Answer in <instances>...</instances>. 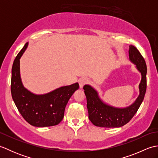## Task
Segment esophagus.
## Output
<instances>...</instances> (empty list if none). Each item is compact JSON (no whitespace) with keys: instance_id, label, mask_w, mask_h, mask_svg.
<instances>
[{"instance_id":"obj_1","label":"esophagus","mask_w":158,"mask_h":158,"mask_svg":"<svg viewBox=\"0 0 158 158\" xmlns=\"http://www.w3.org/2000/svg\"><path fill=\"white\" fill-rule=\"evenodd\" d=\"M88 81H89V80L88 78H86V77H82V78H81L79 80V88H83V87L84 86V85H85Z\"/></svg>"}]
</instances>
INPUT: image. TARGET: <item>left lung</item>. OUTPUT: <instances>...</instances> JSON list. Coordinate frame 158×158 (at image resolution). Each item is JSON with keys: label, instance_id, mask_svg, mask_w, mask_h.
Segmentation results:
<instances>
[{"label": "left lung", "instance_id": "left-lung-1", "mask_svg": "<svg viewBox=\"0 0 158 158\" xmlns=\"http://www.w3.org/2000/svg\"><path fill=\"white\" fill-rule=\"evenodd\" d=\"M129 58L135 64L141 75L139 85V95L132 105L118 108L105 103L100 98L98 92L89 85L83 86L87 99L88 117L96 126L103 127H119L128 123L143 101L147 88V66L145 60L135 46L130 45Z\"/></svg>", "mask_w": 158, "mask_h": 158}]
</instances>
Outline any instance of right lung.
Wrapping results in <instances>:
<instances>
[{
    "label": "right lung",
    "mask_w": 158,
    "mask_h": 158,
    "mask_svg": "<svg viewBox=\"0 0 158 158\" xmlns=\"http://www.w3.org/2000/svg\"><path fill=\"white\" fill-rule=\"evenodd\" d=\"M28 45L26 43L13 62L11 70V96L26 122L36 127L58 125L64 117L65 107L79 83L62 86L44 94H35L23 86L20 76L19 60Z\"/></svg>",
    "instance_id": "1"
}]
</instances>
